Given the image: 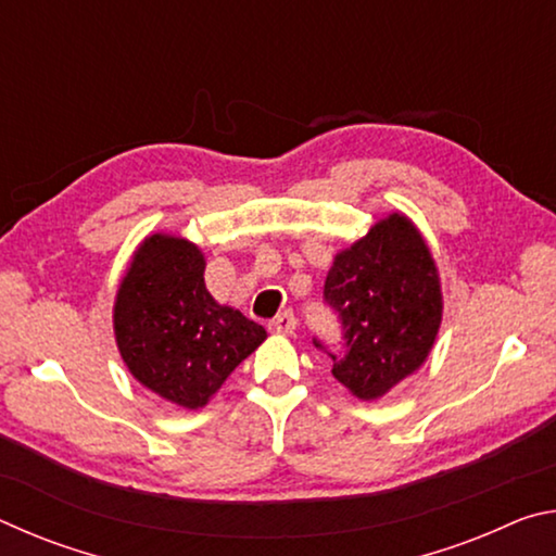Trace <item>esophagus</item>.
I'll return each instance as SVG.
<instances>
[{
    "instance_id": "34e87169",
    "label": "esophagus",
    "mask_w": 556,
    "mask_h": 556,
    "mask_svg": "<svg viewBox=\"0 0 556 556\" xmlns=\"http://www.w3.org/2000/svg\"><path fill=\"white\" fill-rule=\"evenodd\" d=\"M294 328H296V318L291 312L279 314L277 318H271V321H269V331L277 333V336H291V333H294Z\"/></svg>"
}]
</instances>
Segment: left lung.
Instances as JSON below:
<instances>
[{
    "label": "left lung",
    "mask_w": 556,
    "mask_h": 556,
    "mask_svg": "<svg viewBox=\"0 0 556 556\" xmlns=\"http://www.w3.org/2000/svg\"><path fill=\"white\" fill-rule=\"evenodd\" d=\"M324 296L345 338L343 355L328 353L331 372L365 402L380 400L425 365L444 316L437 262L425 235L400 211L338 252Z\"/></svg>",
    "instance_id": "obj_1"
}]
</instances>
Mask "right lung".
Here are the masks:
<instances>
[{
    "instance_id": "obj_1",
    "label": "right lung",
    "mask_w": 556,
    "mask_h": 556,
    "mask_svg": "<svg viewBox=\"0 0 556 556\" xmlns=\"http://www.w3.org/2000/svg\"><path fill=\"white\" fill-rule=\"evenodd\" d=\"M203 271L199 244L168 232L147 235L112 306L117 351L131 378L184 409L205 407L267 338L240 308L211 296Z\"/></svg>"
}]
</instances>
